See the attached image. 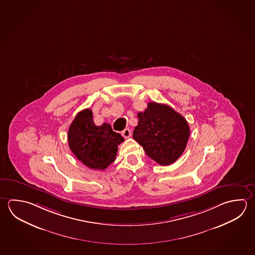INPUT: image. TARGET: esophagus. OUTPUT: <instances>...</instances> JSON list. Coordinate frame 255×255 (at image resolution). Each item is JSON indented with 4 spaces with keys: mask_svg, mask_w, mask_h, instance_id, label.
<instances>
[{
    "mask_svg": "<svg viewBox=\"0 0 255 255\" xmlns=\"http://www.w3.org/2000/svg\"><path fill=\"white\" fill-rule=\"evenodd\" d=\"M121 134H122L125 138H128V137H129L130 135H131V131H130L129 128H126V129L123 130V131L121 132Z\"/></svg>",
    "mask_w": 255,
    "mask_h": 255,
    "instance_id": "1",
    "label": "esophagus"
}]
</instances>
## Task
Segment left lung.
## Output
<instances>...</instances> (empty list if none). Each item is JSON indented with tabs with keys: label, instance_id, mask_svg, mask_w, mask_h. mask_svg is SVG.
<instances>
[{
	"label": "left lung",
	"instance_id": "1",
	"mask_svg": "<svg viewBox=\"0 0 255 255\" xmlns=\"http://www.w3.org/2000/svg\"><path fill=\"white\" fill-rule=\"evenodd\" d=\"M137 117L133 138L149 157L161 165H170L178 160L190 136L185 119L171 107L153 102H149L146 110Z\"/></svg>",
	"mask_w": 255,
	"mask_h": 255
}]
</instances>
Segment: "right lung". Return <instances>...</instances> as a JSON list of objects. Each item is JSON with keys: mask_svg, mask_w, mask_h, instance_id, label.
<instances>
[{"mask_svg": "<svg viewBox=\"0 0 255 255\" xmlns=\"http://www.w3.org/2000/svg\"><path fill=\"white\" fill-rule=\"evenodd\" d=\"M93 118L92 110L79 112L70 125L68 144L84 165L94 170H105L115 161L118 145L124 138L108 123L95 125Z\"/></svg>", "mask_w": 255, "mask_h": 255, "instance_id": "add662e5", "label": "right lung"}]
</instances>
